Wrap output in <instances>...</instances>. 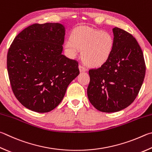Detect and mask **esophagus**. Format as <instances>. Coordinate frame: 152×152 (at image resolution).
Returning a JSON list of instances; mask_svg holds the SVG:
<instances>
[{
    "mask_svg": "<svg viewBox=\"0 0 152 152\" xmlns=\"http://www.w3.org/2000/svg\"><path fill=\"white\" fill-rule=\"evenodd\" d=\"M78 67H79V70H80V72L86 71V68L84 66H82V65L80 64Z\"/></svg>",
    "mask_w": 152,
    "mask_h": 152,
    "instance_id": "obj_1",
    "label": "esophagus"
}]
</instances>
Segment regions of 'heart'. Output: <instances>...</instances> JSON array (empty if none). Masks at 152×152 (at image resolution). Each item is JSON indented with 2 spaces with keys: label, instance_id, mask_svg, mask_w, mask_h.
I'll list each match as a JSON object with an SVG mask.
<instances>
[{
  "label": "heart",
  "instance_id": "heart-1",
  "mask_svg": "<svg viewBox=\"0 0 152 152\" xmlns=\"http://www.w3.org/2000/svg\"><path fill=\"white\" fill-rule=\"evenodd\" d=\"M115 46L114 37L106 30L80 26L74 29L64 43L68 56L74 58L82 50V58L87 65L98 67L112 56Z\"/></svg>",
  "mask_w": 152,
  "mask_h": 152
}]
</instances>
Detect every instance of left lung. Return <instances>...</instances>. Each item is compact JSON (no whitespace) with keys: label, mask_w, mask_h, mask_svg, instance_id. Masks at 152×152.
Here are the masks:
<instances>
[{"label":"left lung","mask_w":152,"mask_h":152,"mask_svg":"<svg viewBox=\"0 0 152 152\" xmlns=\"http://www.w3.org/2000/svg\"><path fill=\"white\" fill-rule=\"evenodd\" d=\"M115 46L110 59L89 70L87 94L99 111L115 112L129 106L136 98L145 74L142 48L130 33L113 28Z\"/></svg>","instance_id":"1"}]
</instances>
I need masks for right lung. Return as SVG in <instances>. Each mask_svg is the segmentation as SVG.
Here are the masks:
<instances>
[{"label":"right lung","instance_id":"right-lung-1","mask_svg":"<svg viewBox=\"0 0 152 152\" xmlns=\"http://www.w3.org/2000/svg\"><path fill=\"white\" fill-rule=\"evenodd\" d=\"M64 34L61 24H33L16 36L8 51L12 92L32 111L54 109L80 73L78 62L62 54Z\"/></svg>","mask_w":152,"mask_h":152}]
</instances>
